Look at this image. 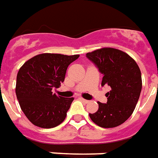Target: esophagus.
<instances>
[{
    "mask_svg": "<svg viewBox=\"0 0 158 158\" xmlns=\"http://www.w3.org/2000/svg\"><path fill=\"white\" fill-rule=\"evenodd\" d=\"M80 100H82L83 102H85V103H89V100H85V99H84V98H82V97H80Z\"/></svg>",
    "mask_w": 158,
    "mask_h": 158,
    "instance_id": "34e87169",
    "label": "esophagus"
}]
</instances>
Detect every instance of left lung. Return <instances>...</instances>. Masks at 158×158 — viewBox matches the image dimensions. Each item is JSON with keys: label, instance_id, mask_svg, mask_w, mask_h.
Returning <instances> with one entry per match:
<instances>
[{"label": "left lung", "instance_id": "left-lung-1", "mask_svg": "<svg viewBox=\"0 0 158 158\" xmlns=\"http://www.w3.org/2000/svg\"><path fill=\"white\" fill-rule=\"evenodd\" d=\"M86 57L104 74L101 86L111 88L106 94L107 103L98 102V110L89 117L103 128L118 127L131 115L137 104L142 87L141 70L127 52L113 48L94 50Z\"/></svg>", "mask_w": 158, "mask_h": 158}]
</instances>
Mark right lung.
<instances>
[{"label": "right lung", "mask_w": 158, "mask_h": 158, "mask_svg": "<svg viewBox=\"0 0 158 158\" xmlns=\"http://www.w3.org/2000/svg\"><path fill=\"white\" fill-rule=\"evenodd\" d=\"M79 57V54L42 53L20 68L16 94L22 110L33 125L52 128L65 120L73 98H64L52 90L60 87L69 65Z\"/></svg>", "instance_id": "add662e5"}]
</instances>
